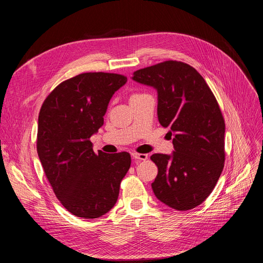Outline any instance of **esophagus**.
<instances>
[{
  "instance_id": "esophagus-1",
  "label": "esophagus",
  "mask_w": 263,
  "mask_h": 263,
  "mask_svg": "<svg viewBox=\"0 0 263 263\" xmlns=\"http://www.w3.org/2000/svg\"><path fill=\"white\" fill-rule=\"evenodd\" d=\"M132 156H133V158L136 159V160H147V159H148V155H146V154L133 153Z\"/></svg>"
}]
</instances>
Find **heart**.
<instances>
[{"mask_svg": "<svg viewBox=\"0 0 263 263\" xmlns=\"http://www.w3.org/2000/svg\"><path fill=\"white\" fill-rule=\"evenodd\" d=\"M134 95H135V94H134Z\"/></svg>", "mask_w": 263, "mask_h": 263, "instance_id": "obj_1", "label": "heart"}]
</instances>
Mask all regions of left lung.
Listing matches in <instances>:
<instances>
[{
    "label": "left lung",
    "mask_w": 263,
    "mask_h": 263,
    "mask_svg": "<svg viewBox=\"0 0 263 263\" xmlns=\"http://www.w3.org/2000/svg\"><path fill=\"white\" fill-rule=\"evenodd\" d=\"M158 91V118L173 136L172 156L150 157L158 166L151 184L159 201L192 210L212 193L225 164V121L204 78L187 63L168 60L134 72Z\"/></svg>",
    "instance_id": "left-lung-1"
}]
</instances>
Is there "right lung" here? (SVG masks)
<instances>
[{
  "instance_id": "1",
  "label": "right lung",
  "mask_w": 263,
  "mask_h": 263,
  "mask_svg": "<svg viewBox=\"0 0 263 263\" xmlns=\"http://www.w3.org/2000/svg\"><path fill=\"white\" fill-rule=\"evenodd\" d=\"M126 81L117 73L78 74L55 86L41 107L39 160L59 202L78 217L98 218L112 210L130 168L128 153L95 154L90 140L104 124L110 98Z\"/></svg>"
}]
</instances>
